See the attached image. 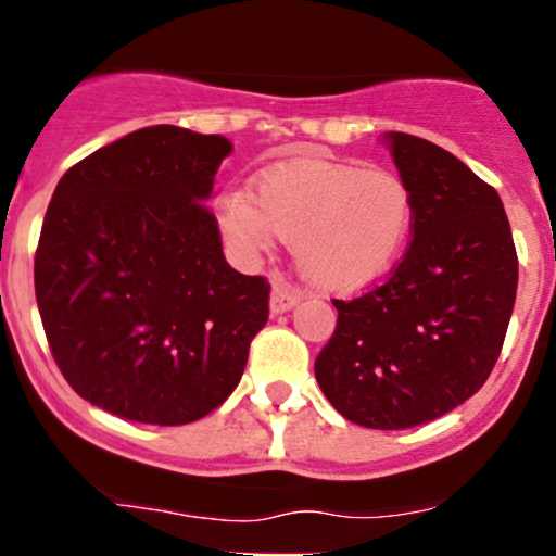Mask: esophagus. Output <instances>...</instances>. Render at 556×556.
Segmentation results:
<instances>
[{"mask_svg":"<svg viewBox=\"0 0 556 556\" xmlns=\"http://www.w3.org/2000/svg\"><path fill=\"white\" fill-rule=\"evenodd\" d=\"M298 300H300L298 287H292V285H287V282H277V285L271 287V300H269L271 314H285V311L295 308Z\"/></svg>","mask_w":556,"mask_h":556,"instance_id":"obj_1","label":"esophagus"}]
</instances>
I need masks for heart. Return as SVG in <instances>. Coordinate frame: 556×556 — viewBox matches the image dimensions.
Returning <instances> with one entry per match:
<instances>
[{
	"mask_svg": "<svg viewBox=\"0 0 556 556\" xmlns=\"http://www.w3.org/2000/svg\"><path fill=\"white\" fill-rule=\"evenodd\" d=\"M214 214L242 256H258L282 238L295 245L308 282L350 292L392 269L410 238L416 203L394 172L300 156L261 172L253 195L222 193Z\"/></svg>",
	"mask_w": 556,
	"mask_h": 556,
	"instance_id": "1",
	"label": "heart"
}]
</instances>
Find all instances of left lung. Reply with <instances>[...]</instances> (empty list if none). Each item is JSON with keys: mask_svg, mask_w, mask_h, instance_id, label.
I'll return each mask as SVG.
<instances>
[{"mask_svg": "<svg viewBox=\"0 0 556 556\" xmlns=\"http://www.w3.org/2000/svg\"><path fill=\"white\" fill-rule=\"evenodd\" d=\"M416 203L413 240L384 285L334 300L316 358L334 410L366 429L429 424L473 397L502 353L518 253L496 190L431 140L387 132Z\"/></svg>", "mask_w": 556, "mask_h": 556, "instance_id": "obj_1", "label": "left lung"}]
</instances>
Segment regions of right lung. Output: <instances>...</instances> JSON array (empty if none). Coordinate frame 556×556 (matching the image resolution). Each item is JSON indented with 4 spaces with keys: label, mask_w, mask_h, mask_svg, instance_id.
Segmentation results:
<instances>
[{
    "label": "right lung",
    "mask_w": 556,
    "mask_h": 556,
    "mask_svg": "<svg viewBox=\"0 0 556 556\" xmlns=\"http://www.w3.org/2000/svg\"><path fill=\"white\" fill-rule=\"evenodd\" d=\"M232 143L140 127L65 172L43 216L36 300L67 384L101 410L182 426L219 407L269 318L203 203Z\"/></svg>",
    "instance_id": "add662e5"
}]
</instances>
